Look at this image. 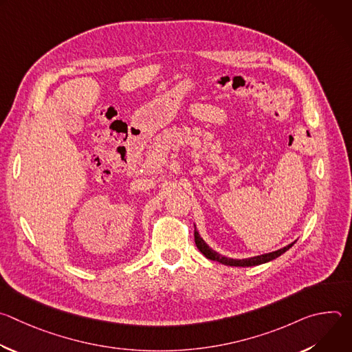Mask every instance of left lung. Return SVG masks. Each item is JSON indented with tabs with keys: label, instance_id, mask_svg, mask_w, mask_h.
<instances>
[{
	"label": "left lung",
	"instance_id": "obj_1",
	"mask_svg": "<svg viewBox=\"0 0 352 352\" xmlns=\"http://www.w3.org/2000/svg\"><path fill=\"white\" fill-rule=\"evenodd\" d=\"M195 243L197 246V249L202 252L208 259L210 261H216V262H220L221 265H227V266H236V267H249V266H258V265H262V263H266V262H270L276 258H278L280 255H283L284 252H287V250L295 243H289L278 250H274V252H270V254H265V255H261V256H255V258H249V259H230V258H226L223 255H219L217 252H214L213 249H210L205 241L200 238L199 232L195 230Z\"/></svg>",
	"mask_w": 352,
	"mask_h": 352
}]
</instances>
